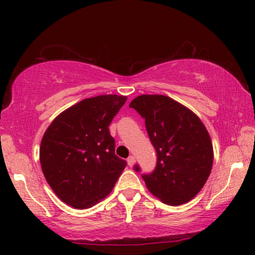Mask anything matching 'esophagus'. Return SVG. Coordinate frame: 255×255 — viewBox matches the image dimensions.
<instances>
[{
    "label": "esophagus",
    "mask_w": 255,
    "mask_h": 255,
    "mask_svg": "<svg viewBox=\"0 0 255 255\" xmlns=\"http://www.w3.org/2000/svg\"><path fill=\"white\" fill-rule=\"evenodd\" d=\"M127 163H128L129 166H132L133 164H135V157H133L132 155H131V156H129V157L127 158Z\"/></svg>",
    "instance_id": "esophagus-1"
}]
</instances>
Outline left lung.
I'll return each mask as SVG.
<instances>
[{"instance_id":"left-lung-1","label":"left lung","mask_w":255,"mask_h":255,"mask_svg":"<svg viewBox=\"0 0 255 255\" xmlns=\"http://www.w3.org/2000/svg\"><path fill=\"white\" fill-rule=\"evenodd\" d=\"M129 108L145 120L156 150V166L141 174L146 187L164 204L178 206L192 199L204 187L213 166V144L201 120L165 96H139ZM140 172L138 164L133 166Z\"/></svg>"}]
</instances>
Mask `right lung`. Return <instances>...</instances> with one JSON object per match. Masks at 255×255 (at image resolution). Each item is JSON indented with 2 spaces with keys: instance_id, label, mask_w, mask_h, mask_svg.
I'll use <instances>...</instances> for the list:
<instances>
[{
  "instance_id": "1",
  "label": "right lung",
  "mask_w": 255,
  "mask_h": 255,
  "mask_svg": "<svg viewBox=\"0 0 255 255\" xmlns=\"http://www.w3.org/2000/svg\"><path fill=\"white\" fill-rule=\"evenodd\" d=\"M127 98L99 96L68 108L47 128L40 145L44 175L62 201L91 208L109 195L127 163L115 154L109 125Z\"/></svg>"
}]
</instances>
